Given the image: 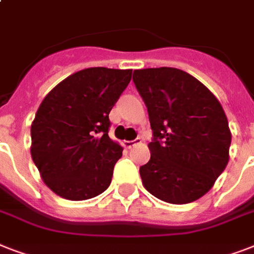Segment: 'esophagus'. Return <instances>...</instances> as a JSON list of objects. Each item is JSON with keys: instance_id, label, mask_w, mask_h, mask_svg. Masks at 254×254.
I'll list each match as a JSON object with an SVG mask.
<instances>
[{"instance_id": "obj_1", "label": "esophagus", "mask_w": 254, "mask_h": 254, "mask_svg": "<svg viewBox=\"0 0 254 254\" xmlns=\"http://www.w3.org/2000/svg\"><path fill=\"white\" fill-rule=\"evenodd\" d=\"M141 142H142L141 137H137V138L133 139V141H124V146L127 147V149H130V147H133L134 145H137V143H141Z\"/></svg>"}]
</instances>
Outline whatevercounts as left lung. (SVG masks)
Returning <instances> with one entry per match:
<instances>
[{
    "label": "left lung",
    "instance_id": "8db88e82",
    "mask_svg": "<svg viewBox=\"0 0 254 254\" xmlns=\"http://www.w3.org/2000/svg\"><path fill=\"white\" fill-rule=\"evenodd\" d=\"M133 81L154 137L150 161L139 167L143 187L171 204L196 200L229 161L232 135L224 109L208 88L182 69H134Z\"/></svg>",
    "mask_w": 254,
    "mask_h": 254
}]
</instances>
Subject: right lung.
I'll list each match as a JSON object with an SVG mask.
<instances>
[{"instance_id":"1","label":"right lung","mask_w":254,"mask_h":254,"mask_svg":"<svg viewBox=\"0 0 254 254\" xmlns=\"http://www.w3.org/2000/svg\"><path fill=\"white\" fill-rule=\"evenodd\" d=\"M131 69L92 67L47 93L31 124V158L46 186L68 200H87L109 187L123 147L108 135L109 112Z\"/></svg>"}]
</instances>
